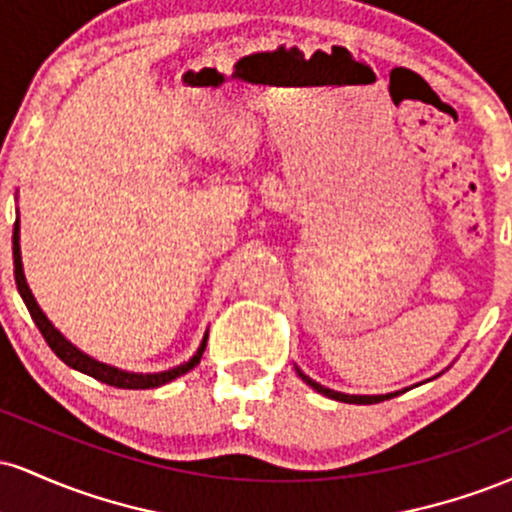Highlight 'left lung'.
Listing matches in <instances>:
<instances>
[{
    "label": "left lung",
    "instance_id": "left-lung-1",
    "mask_svg": "<svg viewBox=\"0 0 512 512\" xmlns=\"http://www.w3.org/2000/svg\"><path fill=\"white\" fill-rule=\"evenodd\" d=\"M296 373L301 375V380H303L305 385H310L315 392H320V395H325V397H330V399H337V402H346V404H378V402H383V399L397 397V392H387V395H346V392L330 390V387L315 383V380L308 378V375H305L298 366H296Z\"/></svg>",
    "mask_w": 512,
    "mask_h": 512
}]
</instances>
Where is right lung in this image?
Instances as JSON below:
<instances>
[{
	"label": "right lung",
	"mask_w": 512,
	"mask_h": 512,
	"mask_svg": "<svg viewBox=\"0 0 512 512\" xmlns=\"http://www.w3.org/2000/svg\"><path fill=\"white\" fill-rule=\"evenodd\" d=\"M21 226H19V219L14 223V238H11V243H14V279H16V286H19V293L23 298V303H26L28 313H31L33 322L38 325L40 334L45 337V342L52 351H55L57 356L62 358L64 363H67L69 368L79 370V373H86L91 375V378L101 380L105 385H113V387H122V390H151V387H161L170 383V380L180 378V375H185L187 370H192L197 366L199 361H202V354L204 349H207V337L209 332L204 334L202 344H199V349L195 351V356L190 358L187 363H180V366L170 368V370H161V373H129V370H122V368H115L110 366V363H103L98 361V358L88 356L86 351H81L79 346H74L69 342L64 334L57 330L55 325L48 320V315L40 310L38 301H35V296L28 289V281H26V274H23V262H21Z\"/></svg>",
	"instance_id": "add662e5"
}]
</instances>
